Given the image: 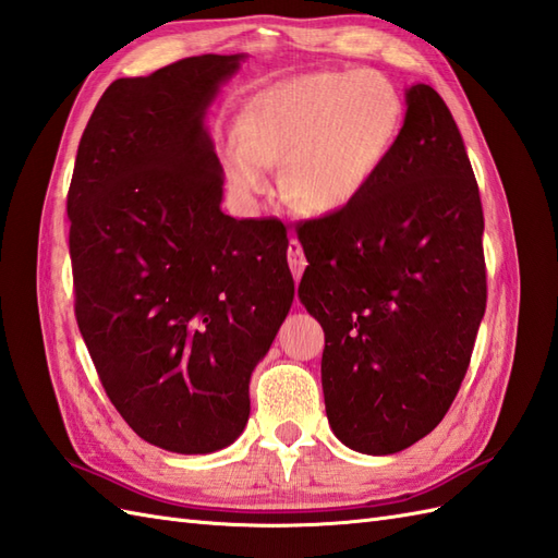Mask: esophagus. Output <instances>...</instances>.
<instances>
[{"label": "esophagus", "mask_w": 558, "mask_h": 558, "mask_svg": "<svg viewBox=\"0 0 558 558\" xmlns=\"http://www.w3.org/2000/svg\"><path fill=\"white\" fill-rule=\"evenodd\" d=\"M305 265H307V260H305V255H303L301 241H298V239L293 236V239L289 241V267H291V271H293V279H295V281H301L303 271H305Z\"/></svg>", "instance_id": "34e87169"}]
</instances>
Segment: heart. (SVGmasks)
<instances>
[{"instance_id":"b5f03b06","label":"heart","mask_w":558,"mask_h":558,"mask_svg":"<svg viewBox=\"0 0 558 558\" xmlns=\"http://www.w3.org/2000/svg\"><path fill=\"white\" fill-rule=\"evenodd\" d=\"M402 130V99L376 71H322L260 89L243 104L239 134L217 146L232 192L253 201L283 166V189L305 213H341L384 170Z\"/></svg>"}]
</instances>
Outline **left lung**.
I'll use <instances>...</instances> for the list:
<instances>
[{
	"instance_id": "left-lung-1",
	"label": "left lung",
	"mask_w": 558,
	"mask_h": 558,
	"mask_svg": "<svg viewBox=\"0 0 558 558\" xmlns=\"http://www.w3.org/2000/svg\"><path fill=\"white\" fill-rule=\"evenodd\" d=\"M298 298L324 329L322 388L336 438L396 454L436 428L485 315L483 206L457 122L407 89L396 148L366 194L298 225Z\"/></svg>"
}]
</instances>
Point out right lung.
<instances>
[{"label": "right lung", "mask_w": 558, "mask_h": 558, "mask_svg": "<svg viewBox=\"0 0 558 558\" xmlns=\"http://www.w3.org/2000/svg\"><path fill=\"white\" fill-rule=\"evenodd\" d=\"M243 53H203L104 92L68 189L75 317L106 396L177 454L232 445L293 303L287 227L222 213L206 130Z\"/></svg>", "instance_id": "1"}]
</instances>
